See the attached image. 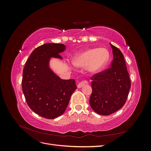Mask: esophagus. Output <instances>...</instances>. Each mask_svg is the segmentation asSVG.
Segmentation results:
<instances>
[{
    "label": "esophagus",
    "mask_w": 151,
    "mask_h": 151,
    "mask_svg": "<svg viewBox=\"0 0 151 151\" xmlns=\"http://www.w3.org/2000/svg\"><path fill=\"white\" fill-rule=\"evenodd\" d=\"M89 81H87V80H83L81 81L80 83H78V84H77V88H83V87L84 86V85H87V84H89Z\"/></svg>",
    "instance_id": "1"
}]
</instances>
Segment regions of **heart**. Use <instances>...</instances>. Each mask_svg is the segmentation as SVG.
<instances>
[{
  "instance_id": "1",
  "label": "heart",
  "mask_w": 151,
  "mask_h": 151,
  "mask_svg": "<svg viewBox=\"0 0 151 151\" xmlns=\"http://www.w3.org/2000/svg\"><path fill=\"white\" fill-rule=\"evenodd\" d=\"M109 58V52L106 49L92 48L76 57L74 63L77 67H87L91 72H98L106 65Z\"/></svg>"
}]
</instances>
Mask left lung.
Here are the masks:
<instances>
[{"label":"left lung","mask_w":151,"mask_h":151,"mask_svg":"<svg viewBox=\"0 0 151 151\" xmlns=\"http://www.w3.org/2000/svg\"><path fill=\"white\" fill-rule=\"evenodd\" d=\"M113 58L111 67L91 77L92 94L89 99L93 110L101 115H109L125 104L131 86L123 53L110 43Z\"/></svg>","instance_id":"8db88e82"}]
</instances>
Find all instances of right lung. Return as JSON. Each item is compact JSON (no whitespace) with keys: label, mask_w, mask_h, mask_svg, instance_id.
<instances>
[{"label":"right lung","mask_w":151,"mask_h":151,"mask_svg":"<svg viewBox=\"0 0 151 151\" xmlns=\"http://www.w3.org/2000/svg\"><path fill=\"white\" fill-rule=\"evenodd\" d=\"M60 43H47L35 48L26 62L22 89L27 104L40 116L53 119L64 113L72 94L77 89L74 79H61L50 69L51 57L62 58Z\"/></svg>","instance_id":"obj_1"}]
</instances>
